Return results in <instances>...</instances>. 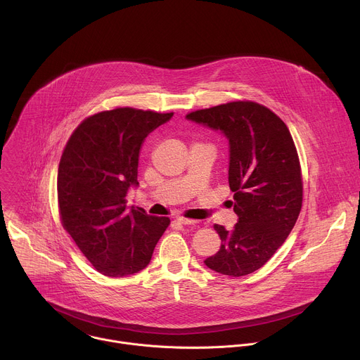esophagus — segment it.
Instances as JSON below:
<instances>
[{"mask_svg":"<svg viewBox=\"0 0 360 360\" xmlns=\"http://www.w3.org/2000/svg\"><path fill=\"white\" fill-rule=\"evenodd\" d=\"M176 222H179L181 225H193V224H196V221L188 219V218H182V217H178V218H176Z\"/></svg>","mask_w":360,"mask_h":360,"instance_id":"1","label":"esophagus"}]
</instances>
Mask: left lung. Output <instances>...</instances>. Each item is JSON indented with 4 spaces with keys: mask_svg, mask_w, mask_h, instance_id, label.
I'll return each mask as SVG.
<instances>
[{
    "mask_svg": "<svg viewBox=\"0 0 360 360\" xmlns=\"http://www.w3.org/2000/svg\"><path fill=\"white\" fill-rule=\"evenodd\" d=\"M186 120L219 131L229 142L228 181L238 222L232 231L214 226L221 248L203 262L222 275H249L282 246L300 212L302 175L292 135L256 102H229Z\"/></svg>",
    "mask_w": 360,
    "mask_h": 360,
    "instance_id": "left-lung-1",
    "label": "left lung"
}]
</instances>
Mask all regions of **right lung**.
Wrapping results in <instances>:
<instances>
[{
    "label": "right lung",
    "instance_id": "obj_1",
    "mask_svg": "<svg viewBox=\"0 0 360 360\" xmlns=\"http://www.w3.org/2000/svg\"><path fill=\"white\" fill-rule=\"evenodd\" d=\"M117 108L86 118L71 135L58 168L63 225L92 266L105 276L138 274L150 262L169 218L127 207L138 184L145 138L172 118Z\"/></svg>",
    "mask_w": 360,
    "mask_h": 360
}]
</instances>
